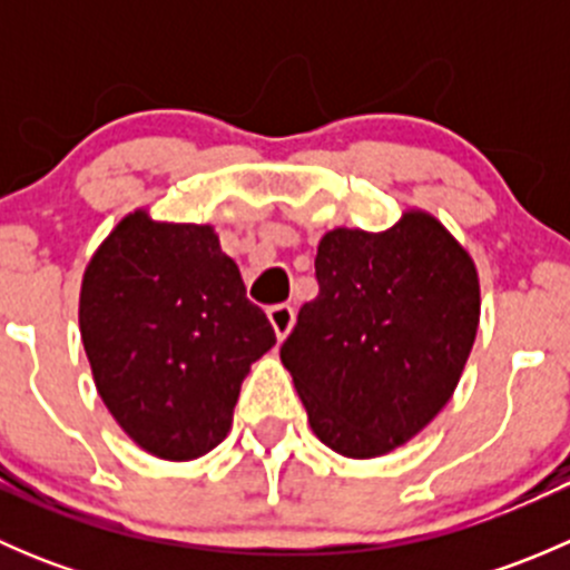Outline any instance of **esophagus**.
<instances>
[{
	"mask_svg": "<svg viewBox=\"0 0 570 570\" xmlns=\"http://www.w3.org/2000/svg\"><path fill=\"white\" fill-rule=\"evenodd\" d=\"M267 317H269V325H273L275 336L286 338V333H289L292 325H295V308H292L289 303H278V306L267 308Z\"/></svg>",
	"mask_w": 570,
	"mask_h": 570,
	"instance_id": "34e87169",
	"label": "esophagus"
}]
</instances>
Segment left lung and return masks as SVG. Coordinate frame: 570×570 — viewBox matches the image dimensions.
Returning a JSON list of instances; mask_svg holds the SVG:
<instances>
[{"label":"left lung","mask_w":570,"mask_h":570,"mask_svg":"<svg viewBox=\"0 0 570 570\" xmlns=\"http://www.w3.org/2000/svg\"><path fill=\"white\" fill-rule=\"evenodd\" d=\"M314 267L320 295L281 361L322 444L381 458L455 394L480 325L474 258L430 212L407 209L386 232H327Z\"/></svg>","instance_id":"left-lung-1"}]
</instances>
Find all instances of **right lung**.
I'll use <instances>...</instances> for the list:
<instances>
[{
  "instance_id": "obj_1",
  "label": "right lung",
  "mask_w": 570,
  "mask_h": 570,
  "mask_svg": "<svg viewBox=\"0 0 570 570\" xmlns=\"http://www.w3.org/2000/svg\"><path fill=\"white\" fill-rule=\"evenodd\" d=\"M79 331L107 411L163 461H193L226 439L250 364L275 344L215 228L146 209L85 267Z\"/></svg>"
}]
</instances>
